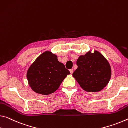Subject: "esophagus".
I'll return each mask as SVG.
<instances>
[{
	"label": "esophagus",
	"instance_id": "34e87169",
	"mask_svg": "<svg viewBox=\"0 0 128 128\" xmlns=\"http://www.w3.org/2000/svg\"><path fill=\"white\" fill-rule=\"evenodd\" d=\"M70 74H72L73 72H74V70H73V69H71V70H70Z\"/></svg>",
	"mask_w": 128,
	"mask_h": 128
}]
</instances>
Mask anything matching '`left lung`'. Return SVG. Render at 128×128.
Returning a JSON list of instances; mask_svg holds the SVG:
<instances>
[{
  "label": "left lung",
  "instance_id": "obj_1",
  "mask_svg": "<svg viewBox=\"0 0 128 128\" xmlns=\"http://www.w3.org/2000/svg\"><path fill=\"white\" fill-rule=\"evenodd\" d=\"M78 68L73 76L83 90L98 92L108 84L111 77L110 65L100 52H88L77 60Z\"/></svg>",
  "mask_w": 128,
  "mask_h": 128
}]
</instances>
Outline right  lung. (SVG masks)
<instances>
[{
	"mask_svg": "<svg viewBox=\"0 0 128 128\" xmlns=\"http://www.w3.org/2000/svg\"><path fill=\"white\" fill-rule=\"evenodd\" d=\"M70 72L60 62L57 56L46 51L38 57L27 73L30 86L35 92L50 94L58 90Z\"/></svg>",
	"mask_w": 128,
	"mask_h": 128,
	"instance_id": "obj_1",
	"label": "right lung"
}]
</instances>
